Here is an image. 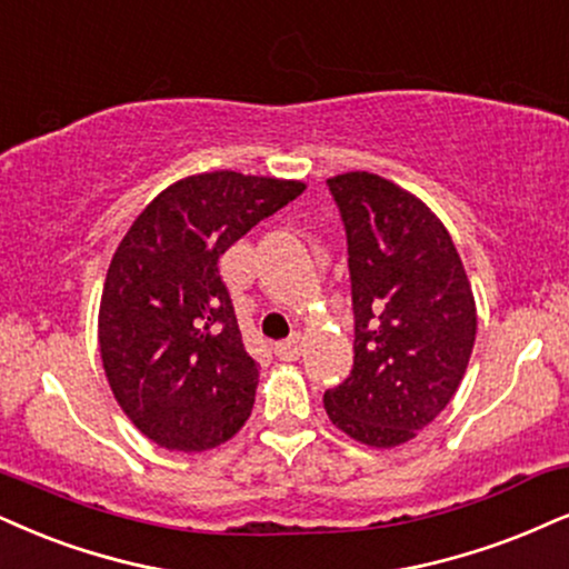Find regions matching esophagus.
I'll return each instance as SVG.
<instances>
[{
    "label": "esophagus",
    "mask_w": 569,
    "mask_h": 569,
    "mask_svg": "<svg viewBox=\"0 0 569 569\" xmlns=\"http://www.w3.org/2000/svg\"><path fill=\"white\" fill-rule=\"evenodd\" d=\"M273 356H277L279 361H296L300 356V340L298 338H290V340H279L271 346Z\"/></svg>",
    "instance_id": "34e87169"
}]
</instances>
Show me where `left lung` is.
I'll list each match as a JSON object with an SVG mask.
<instances>
[{
    "label": "left lung",
    "instance_id": "obj_1",
    "mask_svg": "<svg viewBox=\"0 0 569 569\" xmlns=\"http://www.w3.org/2000/svg\"><path fill=\"white\" fill-rule=\"evenodd\" d=\"M348 240L353 369L325 392L342 432L371 448L411 440L446 409L472 356V287L438 216L367 171L327 179Z\"/></svg>",
    "mask_w": 569,
    "mask_h": 569
}]
</instances>
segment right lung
I'll list each match as a JSON object with an SVG mask.
<instances>
[{
  "mask_svg": "<svg viewBox=\"0 0 569 569\" xmlns=\"http://www.w3.org/2000/svg\"><path fill=\"white\" fill-rule=\"evenodd\" d=\"M284 179L213 171L147 206L110 261L100 353L126 417L168 451H208L248 422L258 361L244 350L219 258L303 192Z\"/></svg>",
  "mask_w": 569,
  "mask_h": 569,
  "instance_id": "obj_1",
  "label": "right lung"
}]
</instances>
